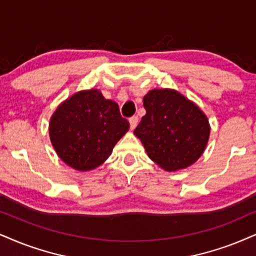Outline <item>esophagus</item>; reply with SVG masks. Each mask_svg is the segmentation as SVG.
<instances>
[{
  "instance_id": "obj_1",
  "label": "esophagus",
  "mask_w": 256,
  "mask_h": 256,
  "mask_svg": "<svg viewBox=\"0 0 256 256\" xmlns=\"http://www.w3.org/2000/svg\"><path fill=\"white\" fill-rule=\"evenodd\" d=\"M138 116H132V118H129V123H130V128L132 129H135V127H136V126H138Z\"/></svg>"
}]
</instances>
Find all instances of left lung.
<instances>
[{
	"label": "left lung",
	"instance_id": "1",
	"mask_svg": "<svg viewBox=\"0 0 256 256\" xmlns=\"http://www.w3.org/2000/svg\"><path fill=\"white\" fill-rule=\"evenodd\" d=\"M146 115L134 134L147 156L165 171L186 168L206 147L210 124L194 102L171 89L150 90L144 97Z\"/></svg>",
	"mask_w": 256,
	"mask_h": 256
}]
</instances>
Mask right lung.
Wrapping results in <instances>:
<instances>
[{
    "instance_id": "obj_1",
    "label": "right lung",
    "mask_w": 256,
    "mask_h": 256,
    "mask_svg": "<svg viewBox=\"0 0 256 256\" xmlns=\"http://www.w3.org/2000/svg\"><path fill=\"white\" fill-rule=\"evenodd\" d=\"M129 122L118 103L97 89L68 97L50 120V138L59 158L78 171H90L108 159Z\"/></svg>"
}]
</instances>
